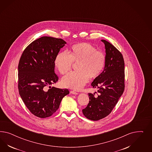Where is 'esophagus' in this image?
<instances>
[{"mask_svg": "<svg viewBox=\"0 0 152 152\" xmlns=\"http://www.w3.org/2000/svg\"><path fill=\"white\" fill-rule=\"evenodd\" d=\"M70 93L72 94H74V95H77V94H78V92H76V91H71Z\"/></svg>", "mask_w": 152, "mask_h": 152, "instance_id": "esophagus-1", "label": "esophagus"}]
</instances>
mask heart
Wrapping results in <instances>:
<instances>
[{"mask_svg":"<svg viewBox=\"0 0 152 152\" xmlns=\"http://www.w3.org/2000/svg\"><path fill=\"white\" fill-rule=\"evenodd\" d=\"M74 62H78V71L67 74L62 79L61 83L65 88L78 90L88 83L89 78H96L101 74L105 65L106 57L95 46L85 42L71 46L69 53L60 52L56 56V67L62 75L71 69Z\"/></svg>","mask_w":152,"mask_h":152,"instance_id":"1","label":"heart"}]
</instances>
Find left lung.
<instances>
[{
  "instance_id": "left-lung-1",
  "label": "left lung",
  "mask_w": 152,
  "mask_h": 152,
  "mask_svg": "<svg viewBox=\"0 0 152 152\" xmlns=\"http://www.w3.org/2000/svg\"><path fill=\"white\" fill-rule=\"evenodd\" d=\"M106 49L104 69L95 78L91 85L97 92L88 93L89 102L83 110L88 119L96 121L109 115L116 105L125 88L124 61L121 53L109 42L102 39Z\"/></svg>"
}]
</instances>
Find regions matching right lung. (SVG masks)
Returning a JSON list of instances; mask_svg holds the SVG:
<instances>
[{"label":"right lung","instance_id":"obj_1","mask_svg":"<svg viewBox=\"0 0 152 152\" xmlns=\"http://www.w3.org/2000/svg\"><path fill=\"white\" fill-rule=\"evenodd\" d=\"M66 42L61 38L44 36L25 48L18 64L19 93L33 115L46 118L58 110L61 100L69 94L67 88L49 86L58 81L55 60Z\"/></svg>","mask_w":152,"mask_h":152}]
</instances>
